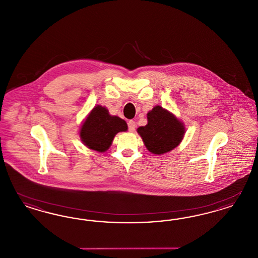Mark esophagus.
Returning <instances> with one entry per match:
<instances>
[{
    "mask_svg": "<svg viewBox=\"0 0 258 258\" xmlns=\"http://www.w3.org/2000/svg\"><path fill=\"white\" fill-rule=\"evenodd\" d=\"M135 128H136V122L134 120H129L128 121V130L130 132H134Z\"/></svg>",
    "mask_w": 258,
    "mask_h": 258,
    "instance_id": "esophagus-1",
    "label": "esophagus"
}]
</instances>
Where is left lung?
Returning <instances> with one entry per match:
<instances>
[{
	"label": "left lung",
	"instance_id": "left-lung-1",
	"mask_svg": "<svg viewBox=\"0 0 258 258\" xmlns=\"http://www.w3.org/2000/svg\"><path fill=\"white\" fill-rule=\"evenodd\" d=\"M148 124L138 129L146 148L161 155L175 148L183 139L185 129L173 114L161 106H156L147 114Z\"/></svg>",
	"mask_w": 258,
	"mask_h": 258
}]
</instances>
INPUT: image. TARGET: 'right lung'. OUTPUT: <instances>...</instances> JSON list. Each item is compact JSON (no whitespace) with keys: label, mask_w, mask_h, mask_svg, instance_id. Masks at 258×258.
<instances>
[{"label":"right lung","mask_w":258,"mask_h":258,"mask_svg":"<svg viewBox=\"0 0 258 258\" xmlns=\"http://www.w3.org/2000/svg\"><path fill=\"white\" fill-rule=\"evenodd\" d=\"M125 120L110 116L108 110L100 105L93 109L81 128V138L90 149L104 152L108 149L114 137L118 132L127 130Z\"/></svg>","instance_id":"obj_1"}]
</instances>
